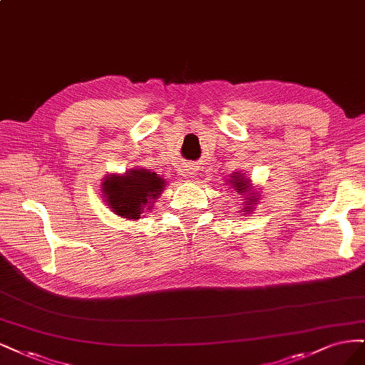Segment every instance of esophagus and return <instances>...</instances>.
<instances>
[{
	"label": "esophagus",
	"mask_w": 365,
	"mask_h": 365,
	"mask_svg": "<svg viewBox=\"0 0 365 365\" xmlns=\"http://www.w3.org/2000/svg\"><path fill=\"white\" fill-rule=\"evenodd\" d=\"M195 168H187V174H194Z\"/></svg>",
	"instance_id": "esophagus-1"
}]
</instances>
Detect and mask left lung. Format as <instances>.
<instances>
[{
  "label": "left lung",
  "instance_id": "1",
  "mask_svg": "<svg viewBox=\"0 0 365 365\" xmlns=\"http://www.w3.org/2000/svg\"><path fill=\"white\" fill-rule=\"evenodd\" d=\"M230 182H232L235 190H237V192H240L241 195L247 194V190H249V186H247V185H249V182L244 180V178H240V175L235 174V175H232V180ZM245 200H247V202H245L247 205H252V202L256 203V198H245ZM247 210H250V206H247Z\"/></svg>",
  "mask_w": 365,
  "mask_h": 365
}]
</instances>
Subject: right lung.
Instances as JSON below:
<instances>
[{
	"label": "right lung",
	"instance_id": "right-lung-1",
	"mask_svg": "<svg viewBox=\"0 0 365 365\" xmlns=\"http://www.w3.org/2000/svg\"><path fill=\"white\" fill-rule=\"evenodd\" d=\"M103 185L104 197L113 212L128 220H138L151 198L162 192L165 180L147 170H132L124 175H110Z\"/></svg>",
	"mask_w": 365,
	"mask_h": 365
}]
</instances>
